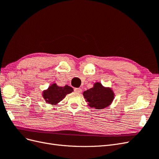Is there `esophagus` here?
I'll return each mask as SVG.
<instances>
[{"label":"esophagus","instance_id":"esophagus-1","mask_svg":"<svg viewBox=\"0 0 159 159\" xmlns=\"http://www.w3.org/2000/svg\"><path fill=\"white\" fill-rule=\"evenodd\" d=\"M74 91L76 93H81V91H82V89H81V88H74Z\"/></svg>","mask_w":159,"mask_h":159}]
</instances>
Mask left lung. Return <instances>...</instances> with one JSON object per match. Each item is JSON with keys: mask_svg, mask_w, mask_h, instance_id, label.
I'll list each match as a JSON object with an SVG mask.
<instances>
[{"mask_svg": "<svg viewBox=\"0 0 159 159\" xmlns=\"http://www.w3.org/2000/svg\"><path fill=\"white\" fill-rule=\"evenodd\" d=\"M83 95L89 106L96 109L109 107L115 98L111 88L104 87L100 82H95L93 88L84 91Z\"/></svg>", "mask_w": 159, "mask_h": 159, "instance_id": "left-lung-1", "label": "left lung"}]
</instances>
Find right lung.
<instances>
[{
    "mask_svg": "<svg viewBox=\"0 0 159 159\" xmlns=\"http://www.w3.org/2000/svg\"><path fill=\"white\" fill-rule=\"evenodd\" d=\"M72 91H74V89L70 86L60 87L54 83L50 85L47 89L43 91L42 97L47 103L57 105L67 94L71 93Z\"/></svg>",
    "mask_w": 159,
    "mask_h": 159,
    "instance_id": "obj_1",
    "label": "right lung"
}]
</instances>
